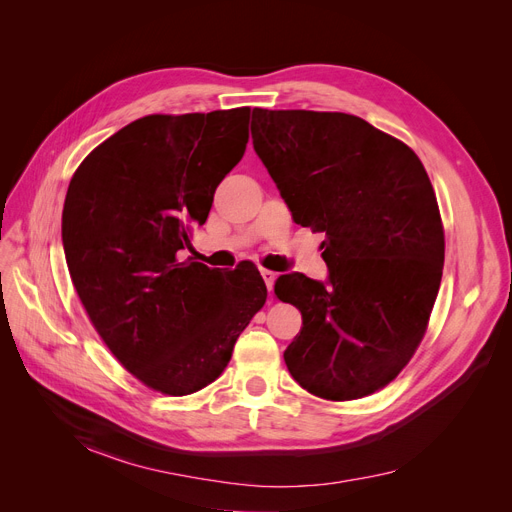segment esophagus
Instances as JSON below:
<instances>
[{
  "instance_id": "esophagus-1",
  "label": "esophagus",
  "mask_w": 512,
  "mask_h": 512,
  "mask_svg": "<svg viewBox=\"0 0 512 512\" xmlns=\"http://www.w3.org/2000/svg\"><path fill=\"white\" fill-rule=\"evenodd\" d=\"M261 278H263V282H265L267 290L272 292V288H274V282H276L278 274H276V272H272V270H261Z\"/></svg>"
}]
</instances>
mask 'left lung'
<instances>
[{"instance_id":"left-lung-1","label":"left lung","mask_w":512,"mask_h":512,"mask_svg":"<svg viewBox=\"0 0 512 512\" xmlns=\"http://www.w3.org/2000/svg\"><path fill=\"white\" fill-rule=\"evenodd\" d=\"M253 147L292 220L326 232L328 280H276L303 328L284 351L290 375L326 400L390 384L427 330L444 267L434 186L411 147L340 112L253 110Z\"/></svg>"}]
</instances>
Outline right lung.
I'll use <instances>...</instances> for the list:
<instances>
[{
    "instance_id": "1",
    "label": "right lung",
    "mask_w": 512,
    "mask_h": 512,
    "mask_svg": "<svg viewBox=\"0 0 512 512\" xmlns=\"http://www.w3.org/2000/svg\"><path fill=\"white\" fill-rule=\"evenodd\" d=\"M249 118L251 107L139 118L70 180L62 242L78 299L114 357L157 392L218 380L267 299L251 265L220 274L180 259L245 155Z\"/></svg>"
}]
</instances>
